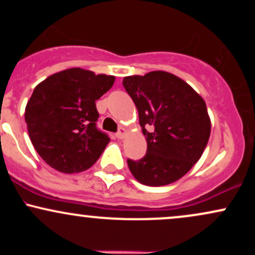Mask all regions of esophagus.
Returning a JSON list of instances; mask_svg holds the SVG:
<instances>
[{"instance_id":"1","label":"esophagus","mask_w":255,"mask_h":255,"mask_svg":"<svg viewBox=\"0 0 255 255\" xmlns=\"http://www.w3.org/2000/svg\"><path fill=\"white\" fill-rule=\"evenodd\" d=\"M126 131H127V130H126L124 127L120 128L118 133H116V136H118V139H124L125 135H126Z\"/></svg>"}]
</instances>
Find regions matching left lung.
<instances>
[{
  "label": "left lung",
  "instance_id": "8db88e82",
  "mask_svg": "<svg viewBox=\"0 0 255 255\" xmlns=\"http://www.w3.org/2000/svg\"><path fill=\"white\" fill-rule=\"evenodd\" d=\"M126 91L139 113L147 141L141 159H128L133 176L151 187L170 184L200 159L211 133L206 104L186 81L171 73L126 77Z\"/></svg>",
  "mask_w": 255,
  "mask_h": 255
}]
</instances>
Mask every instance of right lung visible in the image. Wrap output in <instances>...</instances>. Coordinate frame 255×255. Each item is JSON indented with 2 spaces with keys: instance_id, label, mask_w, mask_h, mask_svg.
<instances>
[{
  "instance_id": "obj_1",
  "label": "right lung",
  "mask_w": 255,
  "mask_h": 255,
  "mask_svg": "<svg viewBox=\"0 0 255 255\" xmlns=\"http://www.w3.org/2000/svg\"><path fill=\"white\" fill-rule=\"evenodd\" d=\"M114 81V75L69 68L37 85L26 105L25 121L32 145L46 164L74 174L97 162L110 137L96 125V101Z\"/></svg>"
}]
</instances>
